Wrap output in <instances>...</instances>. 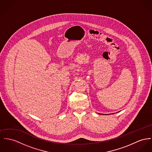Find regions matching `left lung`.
I'll return each mask as SVG.
<instances>
[{"instance_id": "8db88e82", "label": "left lung", "mask_w": 152, "mask_h": 152, "mask_svg": "<svg viewBox=\"0 0 152 152\" xmlns=\"http://www.w3.org/2000/svg\"><path fill=\"white\" fill-rule=\"evenodd\" d=\"M101 115H106L105 114H101ZM106 115H109V114H106ZM109 115H110V114H109Z\"/></svg>"}]
</instances>
